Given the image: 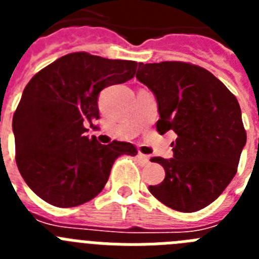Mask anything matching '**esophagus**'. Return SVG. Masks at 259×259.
Wrapping results in <instances>:
<instances>
[{"instance_id":"esophagus-1","label":"esophagus","mask_w":259,"mask_h":259,"mask_svg":"<svg viewBox=\"0 0 259 259\" xmlns=\"http://www.w3.org/2000/svg\"><path fill=\"white\" fill-rule=\"evenodd\" d=\"M137 158H139V162H140L143 166H145V164L149 163V157L145 154H143V153H139V154H137Z\"/></svg>"}]
</instances>
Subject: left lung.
I'll return each mask as SVG.
<instances>
[{
	"mask_svg": "<svg viewBox=\"0 0 259 259\" xmlns=\"http://www.w3.org/2000/svg\"><path fill=\"white\" fill-rule=\"evenodd\" d=\"M136 77L155 96L157 131L178 135L174 158L150 159L166 172L150 193L176 211L206 207L236 175L246 144L236 97L211 72L185 62L139 63Z\"/></svg>",
	"mask_w": 259,
	"mask_h": 259,
	"instance_id": "left-lung-1",
	"label": "left lung"
}]
</instances>
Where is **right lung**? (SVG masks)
I'll list each match as a JSON object with an SVG mask.
<instances>
[{
  "label": "right lung",
  "instance_id": "add662e5",
  "mask_svg": "<svg viewBox=\"0 0 259 259\" xmlns=\"http://www.w3.org/2000/svg\"><path fill=\"white\" fill-rule=\"evenodd\" d=\"M135 61L71 53L38 71L23 91L13 118L20 175L53 206L74 207L104 189L116 158L136 155L132 144L102 145L87 125L100 118L102 89L135 76Z\"/></svg>",
  "mask_w": 259,
  "mask_h": 259
}]
</instances>
